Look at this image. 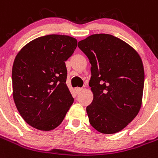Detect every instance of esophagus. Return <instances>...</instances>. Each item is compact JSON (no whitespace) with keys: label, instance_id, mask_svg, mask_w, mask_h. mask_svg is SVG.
Returning a JSON list of instances; mask_svg holds the SVG:
<instances>
[{"label":"esophagus","instance_id":"obj_1","mask_svg":"<svg viewBox=\"0 0 158 158\" xmlns=\"http://www.w3.org/2000/svg\"><path fill=\"white\" fill-rule=\"evenodd\" d=\"M75 91L77 94H79L82 91V88H80V87H76V88H75Z\"/></svg>","mask_w":158,"mask_h":158}]
</instances>
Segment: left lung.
Segmentation results:
<instances>
[{
	"mask_svg": "<svg viewBox=\"0 0 158 158\" xmlns=\"http://www.w3.org/2000/svg\"><path fill=\"white\" fill-rule=\"evenodd\" d=\"M78 47L91 64L89 86L94 98L87 106L90 124L102 134H115L136 117L142 106L145 74L141 57L110 34L91 35Z\"/></svg>",
	"mask_w": 158,
	"mask_h": 158,
	"instance_id": "1",
	"label": "left lung"
}]
</instances>
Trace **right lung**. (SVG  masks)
Listing matches in <instances>:
<instances>
[{
  "mask_svg": "<svg viewBox=\"0 0 158 158\" xmlns=\"http://www.w3.org/2000/svg\"><path fill=\"white\" fill-rule=\"evenodd\" d=\"M76 47L75 38L48 35L29 42L16 55L12 71L13 99L31 127L54 130L73 103L66 85L65 61Z\"/></svg>",
  "mask_w": 158,
  "mask_h": 158,
  "instance_id": "1",
  "label": "right lung"
}]
</instances>
